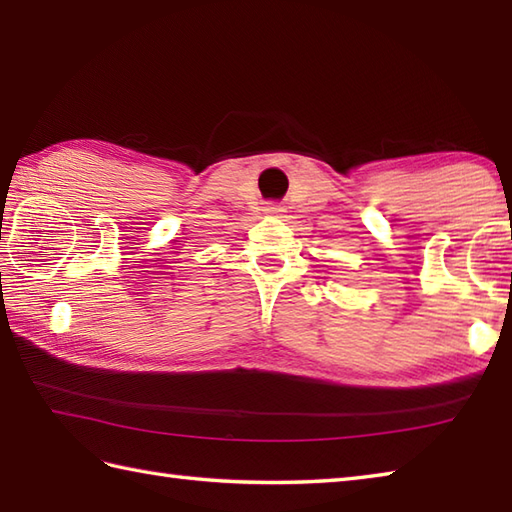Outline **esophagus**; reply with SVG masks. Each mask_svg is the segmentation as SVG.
I'll use <instances>...</instances> for the list:
<instances>
[{"mask_svg":"<svg viewBox=\"0 0 512 512\" xmlns=\"http://www.w3.org/2000/svg\"><path fill=\"white\" fill-rule=\"evenodd\" d=\"M264 213L266 215H270V217H281L286 213V209L281 204H277V202H268L266 206H264Z\"/></svg>","mask_w":512,"mask_h":512,"instance_id":"obj_1","label":"esophagus"}]
</instances>
